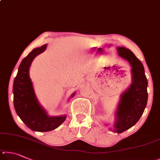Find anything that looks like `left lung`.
Listing matches in <instances>:
<instances>
[{"label":"left lung","instance_id":"1","mask_svg":"<svg viewBox=\"0 0 160 160\" xmlns=\"http://www.w3.org/2000/svg\"><path fill=\"white\" fill-rule=\"evenodd\" d=\"M117 51L131 67V83L120 96L113 128H110L114 132L121 133L135 125L143 113L148 97V80L142 62L129 49L117 47Z\"/></svg>","mask_w":160,"mask_h":160}]
</instances>
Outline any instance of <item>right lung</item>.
Instances as JSON below:
<instances>
[{
  "label": "right lung",
  "mask_w": 160,
  "mask_h": 160,
  "mask_svg": "<svg viewBox=\"0 0 160 160\" xmlns=\"http://www.w3.org/2000/svg\"><path fill=\"white\" fill-rule=\"evenodd\" d=\"M47 44L36 48L24 58L19 64L13 83V102L19 118L27 127L34 131L46 132L55 129L62 124L67 115L49 116L36 96L29 77L31 64L36 56L46 49ZM75 92L70 98H73Z\"/></svg>",
  "instance_id": "right-lung-1"
}]
</instances>
